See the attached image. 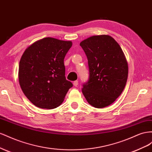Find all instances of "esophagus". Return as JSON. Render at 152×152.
Segmentation results:
<instances>
[{"label": "esophagus", "mask_w": 152, "mask_h": 152, "mask_svg": "<svg viewBox=\"0 0 152 152\" xmlns=\"http://www.w3.org/2000/svg\"><path fill=\"white\" fill-rule=\"evenodd\" d=\"M73 85L75 86H77V85H78V81H77V80L76 81H75L73 82Z\"/></svg>", "instance_id": "1"}]
</instances>
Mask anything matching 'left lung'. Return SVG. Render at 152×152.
Wrapping results in <instances>:
<instances>
[{"mask_svg":"<svg viewBox=\"0 0 152 152\" xmlns=\"http://www.w3.org/2000/svg\"><path fill=\"white\" fill-rule=\"evenodd\" d=\"M80 45L87 57L90 72L82 92L95 108L110 106L127 83L129 67L123 50L113 38L105 34L90 37Z\"/></svg>","mask_w":152,"mask_h":152,"instance_id":"obj_1","label":"left lung"}]
</instances>
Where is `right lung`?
<instances>
[{"mask_svg": "<svg viewBox=\"0 0 152 152\" xmlns=\"http://www.w3.org/2000/svg\"><path fill=\"white\" fill-rule=\"evenodd\" d=\"M72 45L71 41L45 37L23 52L19 64V83L25 96L37 107H57L72 86L65 76L64 64Z\"/></svg>", "mask_w": 152, "mask_h": 152, "instance_id": "right-lung-1", "label": "right lung"}]
</instances>
